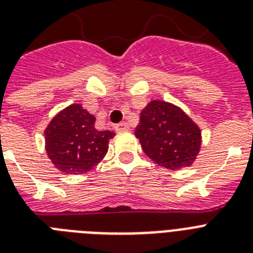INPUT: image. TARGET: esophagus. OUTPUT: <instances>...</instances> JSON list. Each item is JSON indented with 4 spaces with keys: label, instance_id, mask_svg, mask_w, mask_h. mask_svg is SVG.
Here are the masks:
<instances>
[{
    "label": "esophagus",
    "instance_id": "34e87169",
    "mask_svg": "<svg viewBox=\"0 0 253 253\" xmlns=\"http://www.w3.org/2000/svg\"><path fill=\"white\" fill-rule=\"evenodd\" d=\"M115 129H116V130H118V131L128 130V129H129V125L126 124V123H125V122L119 123V124H116V125H115Z\"/></svg>",
    "mask_w": 253,
    "mask_h": 253
}]
</instances>
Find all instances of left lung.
<instances>
[{
    "instance_id": "left-lung-1",
    "label": "left lung",
    "mask_w": 253,
    "mask_h": 253,
    "mask_svg": "<svg viewBox=\"0 0 253 253\" xmlns=\"http://www.w3.org/2000/svg\"><path fill=\"white\" fill-rule=\"evenodd\" d=\"M142 150L170 170L193 164L201 147V130L182 109L165 101H151L141 112L135 129Z\"/></svg>"
}]
</instances>
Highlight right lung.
I'll use <instances>...</instances> for the list:
<instances>
[{"label":"right lung","mask_w":253,"mask_h":253,"mask_svg":"<svg viewBox=\"0 0 253 253\" xmlns=\"http://www.w3.org/2000/svg\"><path fill=\"white\" fill-rule=\"evenodd\" d=\"M94 123L96 118L78 103L51 120L44 130L46 151L57 169L68 174H83L105 157L115 133L97 130Z\"/></svg>","instance_id":"add662e5"}]
</instances>
